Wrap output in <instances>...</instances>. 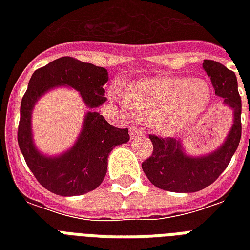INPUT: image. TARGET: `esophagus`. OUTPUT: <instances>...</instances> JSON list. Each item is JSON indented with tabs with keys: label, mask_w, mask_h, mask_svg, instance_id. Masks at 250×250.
Wrapping results in <instances>:
<instances>
[{
	"label": "esophagus",
	"mask_w": 250,
	"mask_h": 250,
	"mask_svg": "<svg viewBox=\"0 0 250 250\" xmlns=\"http://www.w3.org/2000/svg\"><path fill=\"white\" fill-rule=\"evenodd\" d=\"M141 133H144V129L139 128V127H135V125H132V127L129 128V135H131V136H135V135H141Z\"/></svg>",
	"instance_id": "34e87169"
}]
</instances>
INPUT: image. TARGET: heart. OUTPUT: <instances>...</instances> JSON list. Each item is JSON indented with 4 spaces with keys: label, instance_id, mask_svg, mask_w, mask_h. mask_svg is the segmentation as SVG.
Returning a JSON list of instances; mask_svg holds the SVG:
<instances>
[{
    "label": "heart",
    "instance_id": "1",
    "mask_svg": "<svg viewBox=\"0 0 250 250\" xmlns=\"http://www.w3.org/2000/svg\"><path fill=\"white\" fill-rule=\"evenodd\" d=\"M110 93L123 109L140 121L153 122L162 133L179 132L192 125L211 101V89L205 80L187 78L144 80L129 94L117 84Z\"/></svg>",
    "mask_w": 250,
    "mask_h": 250
}]
</instances>
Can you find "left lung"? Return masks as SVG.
Returning <instances> with one entry per match:
<instances>
[{
    "mask_svg": "<svg viewBox=\"0 0 250 250\" xmlns=\"http://www.w3.org/2000/svg\"><path fill=\"white\" fill-rule=\"evenodd\" d=\"M204 70L210 76L215 93L233 111V125L227 140L209 156L187 157L180 141L174 137L149 135L153 153L141 165L152 184L170 192H197L213 184L229 166L241 139V98L235 72L217 61L204 60Z\"/></svg>",
    "mask_w": 250,
    "mask_h": 250,
    "instance_id": "left-lung-1",
    "label": "left lung"
}]
</instances>
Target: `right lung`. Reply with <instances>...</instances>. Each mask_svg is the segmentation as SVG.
Masks as SVG:
<instances>
[{"label": "right lung", "instance_id": "1", "mask_svg": "<svg viewBox=\"0 0 250 250\" xmlns=\"http://www.w3.org/2000/svg\"><path fill=\"white\" fill-rule=\"evenodd\" d=\"M106 68L62 57L33 72L21 98L18 144L25 164L45 189L60 196H79L96 189L107 170V157L114 146L129 140L128 128L109 125L102 115L89 111L76 144L61 157L48 158L37 152L31 136V111L37 98L56 85L79 90L86 106L94 109L106 101Z\"/></svg>", "mask_w": 250, "mask_h": 250}]
</instances>
